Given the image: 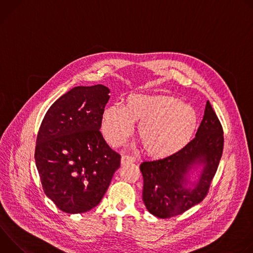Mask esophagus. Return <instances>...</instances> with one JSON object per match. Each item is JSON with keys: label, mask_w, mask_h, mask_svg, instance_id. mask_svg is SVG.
I'll list each match as a JSON object with an SVG mask.
<instances>
[{"label": "esophagus", "mask_w": 253, "mask_h": 253, "mask_svg": "<svg viewBox=\"0 0 253 253\" xmlns=\"http://www.w3.org/2000/svg\"><path fill=\"white\" fill-rule=\"evenodd\" d=\"M134 161H135V159L132 156H129V155H123L122 158H121V164L122 165L130 164V163H133Z\"/></svg>", "instance_id": "obj_1"}]
</instances>
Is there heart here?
Masks as SVG:
<instances>
[{
  "instance_id": "1",
  "label": "heart",
  "mask_w": 253,
  "mask_h": 253,
  "mask_svg": "<svg viewBox=\"0 0 253 253\" xmlns=\"http://www.w3.org/2000/svg\"><path fill=\"white\" fill-rule=\"evenodd\" d=\"M135 122H139L144 150L160 158L187 145L197 126V114L190 105L172 96L134 93L124 99L123 107L105 108L100 128L105 140L117 147L129 138Z\"/></svg>"
}]
</instances>
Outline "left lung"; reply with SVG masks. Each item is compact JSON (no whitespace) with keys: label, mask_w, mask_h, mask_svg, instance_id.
<instances>
[{"label":"left lung","mask_w":253,"mask_h":253,"mask_svg":"<svg viewBox=\"0 0 253 253\" xmlns=\"http://www.w3.org/2000/svg\"><path fill=\"white\" fill-rule=\"evenodd\" d=\"M223 130L209 101L195 138L180 151L143 161V202L159 218L181 214L207 194L223 150Z\"/></svg>","instance_id":"obj_1"}]
</instances>
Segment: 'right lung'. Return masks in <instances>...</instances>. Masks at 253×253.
Here are the masks:
<instances>
[{
    "instance_id": "right-lung-1",
    "label": "right lung",
    "mask_w": 253,
    "mask_h": 253,
    "mask_svg": "<svg viewBox=\"0 0 253 253\" xmlns=\"http://www.w3.org/2000/svg\"><path fill=\"white\" fill-rule=\"evenodd\" d=\"M109 93L100 84L72 88L49 108L40 126L36 166L45 194L66 213L99 204L120 167V155L99 131Z\"/></svg>"
}]
</instances>
